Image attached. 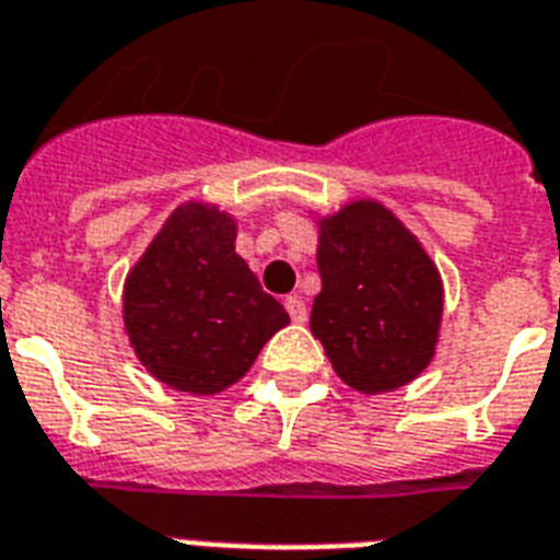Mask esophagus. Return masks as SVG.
<instances>
[{"mask_svg": "<svg viewBox=\"0 0 560 560\" xmlns=\"http://www.w3.org/2000/svg\"><path fill=\"white\" fill-rule=\"evenodd\" d=\"M284 308H288V314L293 323H305V319H308V311H305V302H302V296L284 299Z\"/></svg>", "mask_w": 560, "mask_h": 560, "instance_id": "obj_1", "label": "esophagus"}]
</instances>
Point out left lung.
Instances as JSON below:
<instances>
[{
	"label": "left lung",
	"instance_id": "left-lung-1",
	"mask_svg": "<svg viewBox=\"0 0 560 560\" xmlns=\"http://www.w3.org/2000/svg\"><path fill=\"white\" fill-rule=\"evenodd\" d=\"M317 267L311 331L335 373L361 394L417 378L443 314L441 276L417 237L378 202H352L319 223Z\"/></svg>",
	"mask_w": 560,
	"mask_h": 560
}]
</instances>
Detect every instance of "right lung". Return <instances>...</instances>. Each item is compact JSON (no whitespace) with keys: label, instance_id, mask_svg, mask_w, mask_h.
<instances>
[{"label":"right lung","instance_id":"obj_1","mask_svg":"<svg viewBox=\"0 0 560 560\" xmlns=\"http://www.w3.org/2000/svg\"><path fill=\"white\" fill-rule=\"evenodd\" d=\"M237 225L211 205H182L128 272L122 317L158 382L220 394L290 323L234 252Z\"/></svg>","mask_w":560,"mask_h":560}]
</instances>
